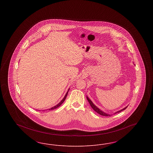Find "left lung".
<instances>
[{
    "label": "left lung",
    "mask_w": 153,
    "mask_h": 153,
    "mask_svg": "<svg viewBox=\"0 0 153 153\" xmlns=\"http://www.w3.org/2000/svg\"><path fill=\"white\" fill-rule=\"evenodd\" d=\"M87 98L88 101L89 102V103L90 104V105H91V107L94 109V111H95L97 113H98L99 114H100V115H102V116H105V117H110L111 116V115H109V114H105V113H104V112H102V111H101L100 109H99L96 106H95V105L93 104V102H92V101L88 97H87ZM127 108V107H125L124 108H123V109H121L120 111H117V112H115V114H117V113H118V112H121L122 111H123L124 109H126Z\"/></svg>",
    "instance_id": "1"
}]
</instances>
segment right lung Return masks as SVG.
I'll return each mask as SVG.
<instances>
[{"label": "right lung", "mask_w": 153, "mask_h": 153, "mask_svg": "<svg viewBox=\"0 0 153 153\" xmlns=\"http://www.w3.org/2000/svg\"><path fill=\"white\" fill-rule=\"evenodd\" d=\"M68 92H67V93L66 94L65 96V97H64V99L61 101V102H59V103H58V104L57 105H56V106H54V107H52L51 108V109H49V110H53V109H56V108H58V107H59L63 102H64L65 101V100L66 97V96H67V95H68Z\"/></svg>", "instance_id": "1"}]
</instances>
